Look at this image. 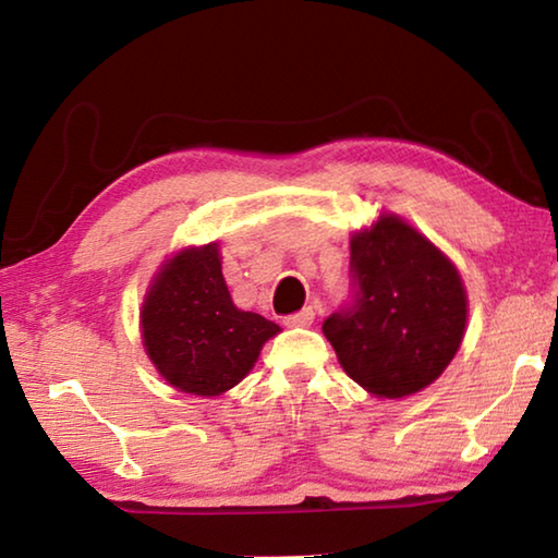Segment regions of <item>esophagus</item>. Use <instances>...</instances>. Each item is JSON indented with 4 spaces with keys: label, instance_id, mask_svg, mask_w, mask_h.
<instances>
[{
    "label": "esophagus",
    "instance_id": "esophagus-1",
    "mask_svg": "<svg viewBox=\"0 0 558 558\" xmlns=\"http://www.w3.org/2000/svg\"><path fill=\"white\" fill-rule=\"evenodd\" d=\"M313 323H315V310L313 307H305V310H300V313L286 317L288 327H310Z\"/></svg>",
    "mask_w": 558,
    "mask_h": 558
}]
</instances>
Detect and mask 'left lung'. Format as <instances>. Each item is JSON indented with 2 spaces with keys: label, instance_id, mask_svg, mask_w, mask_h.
I'll return each instance as SVG.
<instances>
[{
  "label": "left lung",
  "instance_id": "1",
  "mask_svg": "<svg viewBox=\"0 0 558 558\" xmlns=\"http://www.w3.org/2000/svg\"><path fill=\"white\" fill-rule=\"evenodd\" d=\"M352 302L323 332L339 364L379 399L426 389L460 349L468 295L456 266L393 214L352 235Z\"/></svg>",
  "mask_w": 558,
  "mask_h": 558
}]
</instances>
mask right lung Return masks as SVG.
I'll list each match as a JSON object with an SVG mask.
<instances>
[{"mask_svg":"<svg viewBox=\"0 0 558 558\" xmlns=\"http://www.w3.org/2000/svg\"><path fill=\"white\" fill-rule=\"evenodd\" d=\"M140 323L157 372L194 396L233 389L253 369L260 347L280 332L270 319L233 305L219 243L169 258L147 290Z\"/></svg>","mask_w":558,"mask_h":558,"instance_id":"right-lung-1","label":"right lung"}]
</instances>
